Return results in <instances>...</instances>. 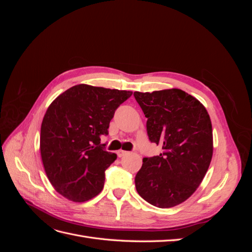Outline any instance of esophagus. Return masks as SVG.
I'll return each instance as SVG.
<instances>
[{"label":"esophagus","mask_w":252,"mask_h":252,"mask_svg":"<svg viewBox=\"0 0 252 252\" xmlns=\"http://www.w3.org/2000/svg\"><path fill=\"white\" fill-rule=\"evenodd\" d=\"M118 157L119 158H122V157H124V156H126V155H128V151H125V150H119L118 152Z\"/></svg>","instance_id":"1"}]
</instances>
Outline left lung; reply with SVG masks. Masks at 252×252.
Wrapping results in <instances>:
<instances>
[{
  "mask_svg": "<svg viewBox=\"0 0 252 252\" xmlns=\"http://www.w3.org/2000/svg\"><path fill=\"white\" fill-rule=\"evenodd\" d=\"M133 95L147 118L149 140L163 149L159 156L143 158L136 191L156 207H174L193 194L209 168L210 117L197 98L178 88Z\"/></svg>",
  "mask_w": 252,
  "mask_h": 252,
  "instance_id": "1",
  "label": "left lung"
}]
</instances>
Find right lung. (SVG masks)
I'll use <instances>...</instances> for the list:
<instances>
[{
    "label": "right lung",
    "instance_id": "obj_1",
    "mask_svg": "<svg viewBox=\"0 0 252 252\" xmlns=\"http://www.w3.org/2000/svg\"><path fill=\"white\" fill-rule=\"evenodd\" d=\"M131 94L79 84L49 105L41 126V158L51 185L67 200L83 203L102 191L105 170L117 155L104 150L101 138Z\"/></svg>",
    "mask_w": 252,
    "mask_h": 252
}]
</instances>
